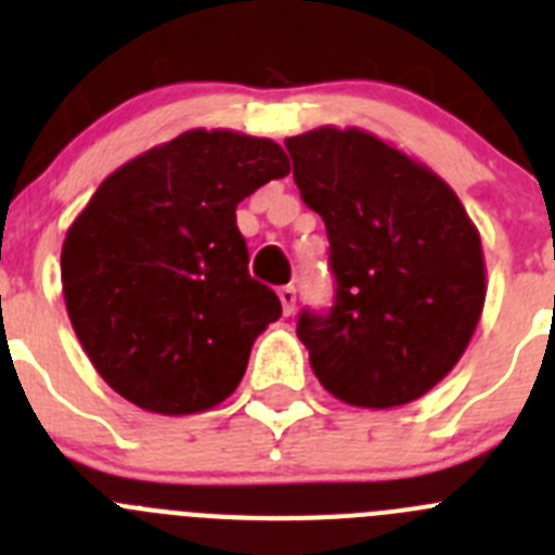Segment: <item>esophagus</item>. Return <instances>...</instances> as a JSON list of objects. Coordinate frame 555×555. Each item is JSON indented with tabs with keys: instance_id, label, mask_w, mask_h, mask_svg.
Here are the masks:
<instances>
[{
	"instance_id": "34e87169",
	"label": "esophagus",
	"mask_w": 555,
	"mask_h": 555,
	"mask_svg": "<svg viewBox=\"0 0 555 555\" xmlns=\"http://www.w3.org/2000/svg\"><path fill=\"white\" fill-rule=\"evenodd\" d=\"M279 301H282V307H284V312H293V309H296V287H279Z\"/></svg>"
}]
</instances>
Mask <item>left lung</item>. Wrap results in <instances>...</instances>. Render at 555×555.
<instances>
[{"instance_id":"8db88e82","label":"left lung","mask_w":555,"mask_h":555,"mask_svg":"<svg viewBox=\"0 0 555 555\" xmlns=\"http://www.w3.org/2000/svg\"><path fill=\"white\" fill-rule=\"evenodd\" d=\"M304 204L326 223L334 301L298 337L339 401L389 409L453 371L487 296L481 237L456 193L362 129L284 141Z\"/></svg>"}]
</instances>
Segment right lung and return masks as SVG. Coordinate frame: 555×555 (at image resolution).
<instances>
[{"mask_svg":"<svg viewBox=\"0 0 555 555\" xmlns=\"http://www.w3.org/2000/svg\"><path fill=\"white\" fill-rule=\"evenodd\" d=\"M287 173L268 138L191 129L99 184L60 271L74 332L118 396L193 414L237 389L282 304L248 273L234 209Z\"/></svg>","mask_w":555,"mask_h":555,"instance_id":"add662e5","label":"right lung"}]
</instances>
